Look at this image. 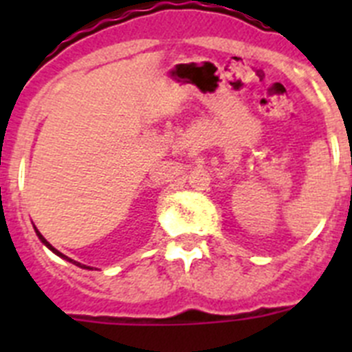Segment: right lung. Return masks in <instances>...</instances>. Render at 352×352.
Wrapping results in <instances>:
<instances>
[{
	"label": "right lung",
	"mask_w": 352,
	"mask_h": 352,
	"mask_svg": "<svg viewBox=\"0 0 352 352\" xmlns=\"http://www.w3.org/2000/svg\"><path fill=\"white\" fill-rule=\"evenodd\" d=\"M35 231H36V236H38V238H40V241H42V243H43V245H45V247H47V248H51V250H52V252H54L56 256H60V257H63V259L70 261V263H74V264H76V266H79V268L93 270V268H89V266H84V264H80V263H76V261H74V259H68V257H67V256H63V254H61V252H58V250H56V248H54V247H52V245H51V243H49L47 239L43 238V236H42V234H40V232H38V229H36V227H35Z\"/></svg>",
	"instance_id": "1"
}]
</instances>
